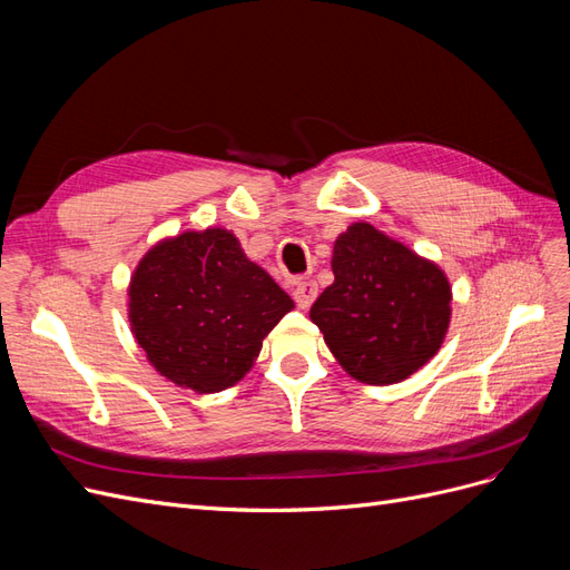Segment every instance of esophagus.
Here are the masks:
<instances>
[{
  "label": "esophagus",
  "mask_w": 570,
  "mask_h": 570,
  "mask_svg": "<svg viewBox=\"0 0 570 570\" xmlns=\"http://www.w3.org/2000/svg\"><path fill=\"white\" fill-rule=\"evenodd\" d=\"M316 295H318V285L314 281H297L295 289H292V297H295L299 308L312 306Z\"/></svg>",
  "instance_id": "esophagus-1"
}]
</instances>
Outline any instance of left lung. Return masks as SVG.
<instances>
[{"label":"left lung","instance_id":"8db88e82","mask_svg":"<svg viewBox=\"0 0 570 570\" xmlns=\"http://www.w3.org/2000/svg\"><path fill=\"white\" fill-rule=\"evenodd\" d=\"M335 283L312 321L340 366L368 385L400 383L440 350L452 316L444 273L368 223L335 239Z\"/></svg>","mask_w":570,"mask_h":570}]
</instances>
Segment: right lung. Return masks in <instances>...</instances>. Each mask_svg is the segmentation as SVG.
Instances as JSON below:
<instances>
[{
    "mask_svg": "<svg viewBox=\"0 0 570 570\" xmlns=\"http://www.w3.org/2000/svg\"><path fill=\"white\" fill-rule=\"evenodd\" d=\"M128 297L132 335L149 364L195 392L235 385L295 306L223 228L183 233L149 249Z\"/></svg>",
    "mask_w": 570,
    "mask_h": 570,
    "instance_id": "right-lung-1",
    "label": "right lung"
}]
</instances>
